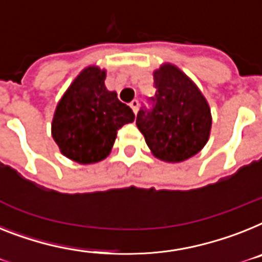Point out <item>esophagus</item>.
I'll return each instance as SVG.
<instances>
[{
	"label": "esophagus",
	"mask_w": 262,
	"mask_h": 262,
	"mask_svg": "<svg viewBox=\"0 0 262 262\" xmlns=\"http://www.w3.org/2000/svg\"><path fill=\"white\" fill-rule=\"evenodd\" d=\"M129 105H130V107H132V110H133V112L137 113V110H138V105H140V103H138L137 99H133V101H132L130 103H129Z\"/></svg>",
	"instance_id": "obj_1"
}]
</instances>
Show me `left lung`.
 Instances as JSON below:
<instances>
[{
	"mask_svg": "<svg viewBox=\"0 0 262 262\" xmlns=\"http://www.w3.org/2000/svg\"><path fill=\"white\" fill-rule=\"evenodd\" d=\"M156 94L152 109L142 107L136 125L153 156L180 163L206 145L211 130V112L198 86L176 66L165 63L153 72Z\"/></svg>",
	"mask_w": 262,
	"mask_h": 262,
	"instance_id": "1",
	"label": "left lung"
}]
</instances>
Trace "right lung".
<instances>
[{
	"label": "right lung",
	"mask_w": 262,
	"mask_h": 262,
	"mask_svg": "<svg viewBox=\"0 0 262 262\" xmlns=\"http://www.w3.org/2000/svg\"><path fill=\"white\" fill-rule=\"evenodd\" d=\"M106 71L97 66L83 70L61 97L52 120V137L66 157L91 164L103 160L116 141L117 130L135 121L116 91L105 86Z\"/></svg>",
	"instance_id": "1"
}]
</instances>
